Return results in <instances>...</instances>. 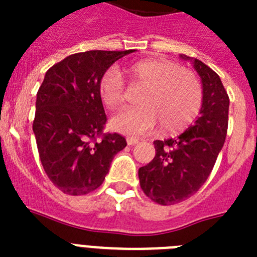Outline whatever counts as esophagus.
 <instances>
[{"label":"esophagus","mask_w":257,"mask_h":257,"mask_svg":"<svg viewBox=\"0 0 257 257\" xmlns=\"http://www.w3.org/2000/svg\"><path fill=\"white\" fill-rule=\"evenodd\" d=\"M126 143H128V145H136L139 144V139H136V137H128Z\"/></svg>","instance_id":"34e87169"}]
</instances>
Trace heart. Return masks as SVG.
Listing matches in <instances>:
<instances>
[{
  "label": "heart",
  "instance_id": "obj_1",
  "mask_svg": "<svg viewBox=\"0 0 257 257\" xmlns=\"http://www.w3.org/2000/svg\"><path fill=\"white\" fill-rule=\"evenodd\" d=\"M129 81L145 85L139 108L125 109L112 118V126L125 135L141 136L152 132L159 122L165 132L179 133L195 121L203 105L199 78L188 69L163 58H147L126 66ZM98 94L106 108L118 109L126 100L125 81L110 68L98 81Z\"/></svg>",
  "mask_w": 257,
  "mask_h": 257
}]
</instances>
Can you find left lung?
Returning a JSON list of instances; mask_svg holds the SVG:
<instances>
[{"label": "left lung", "mask_w": 257, "mask_h": 257, "mask_svg": "<svg viewBox=\"0 0 257 257\" xmlns=\"http://www.w3.org/2000/svg\"><path fill=\"white\" fill-rule=\"evenodd\" d=\"M184 60H192L181 54ZM203 82L200 117L177 139L153 141L156 156L139 169L141 189L161 205L187 200L211 175L228 129L229 97L216 72L200 60H192Z\"/></svg>", "instance_id": "8db88e82"}]
</instances>
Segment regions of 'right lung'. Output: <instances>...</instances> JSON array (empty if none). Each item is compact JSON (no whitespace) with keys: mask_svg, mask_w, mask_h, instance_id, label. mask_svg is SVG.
I'll return each mask as SVG.
<instances>
[{"mask_svg":"<svg viewBox=\"0 0 257 257\" xmlns=\"http://www.w3.org/2000/svg\"><path fill=\"white\" fill-rule=\"evenodd\" d=\"M132 52L68 56L46 72L38 89L33 121L38 155L50 181L66 195L97 189L113 157L126 147L118 133H102L106 114L98 81L109 66Z\"/></svg>","mask_w":257,"mask_h":257,"instance_id":"obj_1","label":"right lung"}]
</instances>
